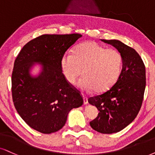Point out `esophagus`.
<instances>
[{"mask_svg":"<svg viewBox=\"0 0 155 155\" xmlns=\"http://www.w3.org/2000/svg\"><path fill=\"white\" fill-rule=\"evenodd\" d=\"M83 99H84V104H87L88 103V99L87 97H85V96H83Z\"/></svg>","mask_w":155,"mask_h":155,"instance_id":"obj_1","label":"esophagus"}]
</instances>
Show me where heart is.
I'll use <instances>...</instances> for the list:
<instances>
[{
    "label": "heart",
    "mask_w": 155,
    "mask_h": 155,
    "mask_svg": "<svg viewBox=\"0 0 155 155\" xmlns=\"http://www.w3.org/2000/svg\"><path fill=\"white\" fill-rule=\"evenodd\" d=\"M61 66L66 80L74 84L82 74L79 87L85 91L102 92L109 89L120 75L122 57L114 48H106L94 41L79 45L74 54L67 53Z\"/></svg>",
    "instance_id": "obj_1"
}]
</instances>
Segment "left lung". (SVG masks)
<instances>
[{"label": "left lung", "mask_w": 155, "mask_h": 155, "mask_svg": "<svg viewBox=\"0 0 155 155\" xmlns=\"http://www.w3.org/2000/svg\"><path fill=\"white\" fill-rule=\"evenodd\" d=\"M101 41L113 46L122 57V69L117 81L107 91L89 97V104L99 113L90 121L93 130L102 134L122 130L137 116L146 87L144 62L137 52L118 40Z\"/></svg>", "instance_id": "obj_1"}]
</instances>
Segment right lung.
I'll return each instance as SVG.
<instances>
[{"label": "right lung", "instance_id": "add662e5", "mask_svg": "<svg viewBox=\"0 0 155 155\" xmlns=\"http://www.w3.org/2000/svg\"><path fill=\"white\" fill-rule=\"evenodd\" d=\"M79 34H44L27 43L14 62L11 77L13 104L25 123L44 134L56 132L65 125L68 112L81 107V93L62 73L61 61L66 51L81 38ZM43 63L38 78L29 69Z\"/></svg>", "mask_w": 155, "mask_h": 155}]
</instances>
